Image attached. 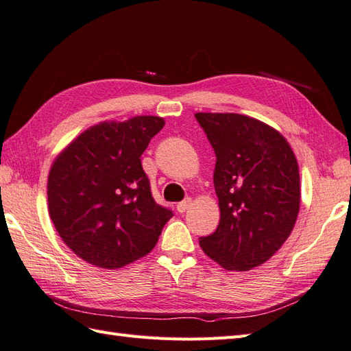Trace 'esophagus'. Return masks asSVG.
Returning <instances> with one entry per match:
<instances>
[{
	"label": "esophagus",
	"mask_w": 351,
	"mask_h": 351,
	"mask_svg": "<svg viewBox=\"0 0 351 351\" xmlns=\"http://www.w3.org/2000/svg\"><path fill=\"white\" fill-rule=\"evenodd\" d=\"M191 206H192V199L191 198H186L184 201L178 202V204H177V212L178 213H184L186 210H188Z\"/></svg>",
	"instance_id": "obj_1"
}]
</instances>
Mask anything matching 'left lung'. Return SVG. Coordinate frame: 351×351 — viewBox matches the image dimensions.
Masks as SVG:
<instances>
[{
    "label": "left lung",
    "mask_w": 351,
    "mask_h": 351,
    "mask_svg": "<svg viewBox=\"0 0 351 351\" xmlns=\"http://www.w3.org/2000/svg\"><path fill=\"white\" fill-rule=\"evenodd\" d=\"M216 154L213 183L221 219L199 239L227 270H251L276 254L300 208V176L287 139L269 124L232 112H197Z\"/></svg>",
    "instance_id": "obj_1"
}]
</instances>
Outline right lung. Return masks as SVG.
<instances>
[{
	"label": "right lung",
	"mask_w": 351,
	"mask_h": 351,
	"mask_svg": "<svg viewBox=\"0 0 351 351\" xmlns=\"http://www.w3.org/2000/svg\"><path fill=\"white\" fill-rule=\"evenodd\" d=\"M165 120L138 115L84 130L53 160L48 208L60 237L93 266L120 269L149 254L173 212L154 201L141 156Z\"/></svg>",
	"instance_id": "obj_1"
}]
</instances>
